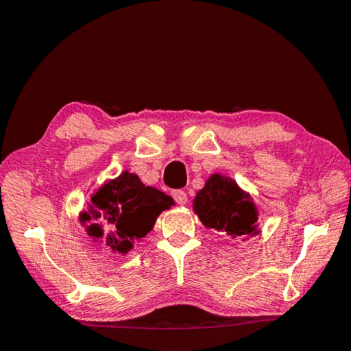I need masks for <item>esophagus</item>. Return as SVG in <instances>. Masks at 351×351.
<instances>
[{
    "mask_svg": "<svg viewBox=\"0 0 351 351\" xmlns=\"http://www.w3.org/2000/svg\"><path fill=\"white\" fill-rule=\"evenodd\" d=\"M172 197H174V200L179 205H185L188 202V195L183 189H174V191H172Z\"/></svg>",
    "mask_w": 351,
    "mask_h": 351,
    "instance_id": "obj_1",
    "label": "esophagus"
}]
</instances>
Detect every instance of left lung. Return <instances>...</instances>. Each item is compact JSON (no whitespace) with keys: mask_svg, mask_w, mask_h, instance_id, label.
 I'll return each mask as SVG.
<instances>
[{"mask_svg":"<svg viewBox=\"0 0 351 351\" xmlns=\"http://www.w3.org/2000/svg\"><path fill=\"white\" fill-rule=\"evenodd\" d=\"M194 211L206 228L232 237L251 234L256 228L257 214L250 195L241 191L236 182L217 174L197 193Z\"/></svg>","mask_w":351,"mask_h":351,"instance_id":"8db88e82","label":"left lung"}]
</instances>
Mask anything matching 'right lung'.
I'll use <instances>...</instances> for the list:
<instances>
[{"instance_id":"add662e5","label":"right lung","mask_w":351,"mask_h":351,"mask_svg":"<svg viewBox=\"0 0 351 351\" xmlns=\"http://www.w3.org/2000/svg\"><path fill=\"white\" fill-rule=\"evenodd\" d=\"M174 205V200L156 188L145 186L135 174L123 172L115 180L109 182L92 197L90 213L95 219L104 220V230L100 225H90V236L101 237L109 248L128 253L135 239L149 232L160 213ZM83 222L90 220L83 214Z\"/></svg>"}]
</instances>
